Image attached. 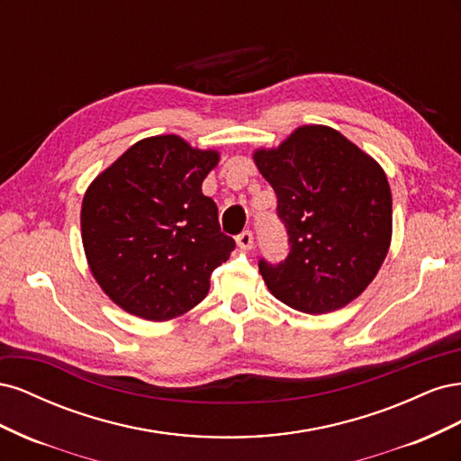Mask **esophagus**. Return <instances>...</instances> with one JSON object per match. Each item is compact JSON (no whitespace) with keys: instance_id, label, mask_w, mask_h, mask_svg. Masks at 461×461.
Here are the masks:
<instances>
[{"instance_id":"obj_1","label":"esophagus","mask_w":461,"mask_h":461,"mask_svg":"<svg viewBox=\"0 0 461 461\" xmlns=\"http://www.w3.org/2000/svg\"><path fill=\"white\" fill-rule=\"evenodd\" d=\"M236 244H239L240 249H252L254 248V234L252 230H244L239 236H236Z\"/></svg>"}]
</instances>
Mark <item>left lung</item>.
Segmentation results:
<instances>
[{"label": "left lung", "instance_id": "obj_1", "mask_svg": "<svg viewBox=\"0 0 461 461\" xmlns=\"http://www.w3.org/2000/svg\"><path fill=\"white\" fill-rule=\"evenodd\" d=\"M254 161L276 194L290 252L259 259L271 294L303 313L356 300L379 273L393 239V194L383 167L323 124H305Z\"/></svg>", "mask_w": 461, "mask_h": 461}]
</instances>
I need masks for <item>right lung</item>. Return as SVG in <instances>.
Instances as JSON below:
<instances>
[{
    "mask_svg": "<svg viewBox=\"0 0 461 461\" xmlns=\"http://www.w3.org/2000/svg\"><path fill=\"white\" fill-rule=\"evenodd\" d=\"M219 163L176 134L131 146L82 200V244L97 285L119 308L148 321L186 313L234 249L202 183Z\"/></svg>",
    "mask_w": 461,
    "mask_h": 461,
    "instance_id": "obj_1",
    "label": "right lung"
}]
</instances>
